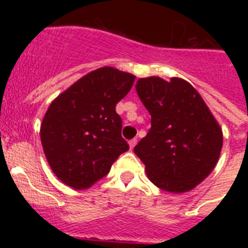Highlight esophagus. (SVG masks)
Masks as SVG:
<instances>
[{
  "label": "esophagus",
  "instance_id": "1",
  "mask_svg": "<svg viewBox=\"0 0 248 248\" xmlns=\"http://www.w3.org/2000/svg\"><path fill=\"white\" fill-rule=\"evenodd\" d=\"M136 143H138V140L136 139H131L130 141H128V144H130V149H134L136 145Z\"/></svg>",
  "mask_w": 248,
  "mask_h": 248
}]
</instances>
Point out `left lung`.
<instances>
[{
    "label": "left lung",
    "mask_w": 248,
    "mask_h": 248,
    "mask_svg": "<svg viewBox=\"0 0 248 248\" xmlns=\"http://www.w3.org/2000/svg\"><path fill=\"white\" fill-rule=\"evenodd\" d=\"M136 93L152 116L147 136L134 148L149 180L159 189L184 193L211 173L223 148V132L190 83L140 78Z\"/></svg>",
    "instance_id": "obj_1"
}]
</instances>
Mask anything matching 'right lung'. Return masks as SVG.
I'll list each match as a JSON object with an SVG mask.
<instances>
[{"label": "right lung", "instance_id": "right-lung-1", "mask_svg": "<svg viewBox=\"0 0 248 248\" xmlns=\"http://www.w3.org/2000/svg\"><path fill=\"white\" fill-rule=\"evenodd\" d=\"M135 76L103 67L60 93L41 124V143L56 176L76 189L89 188L108 175L128 149L121 135L117 103L131 90Z\"/></svg>", "mask_w": 248, "mask_h": 248}]
</instances>
